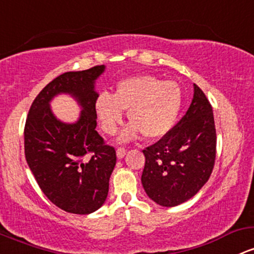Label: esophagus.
Returning <instances> with one entry per match:
<instances>
[{"label":"esophagus","instance_id":"esophagus-1","mask_svg":"<svg viewBox=\"0 0 254 254\" xmlns=\"http://www.w3.org/2000/svg\"><path fill=\"white\" fill-rule=\"evenodd\" d=\"M125 154H127V149H125L124 147H119V148L117 149V157L119 159H122Z\"/></svg>","mask_w":254,"mask_h":254}]
</instances>
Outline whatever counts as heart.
<instances>
[{"label": "heart", "mask_w": 254, "mask_h": 254, "mask_svg": "<svg viewBox=\"0 0 254 254\" xmlns=\"http://www.w3.org/2000/svg\"><path fill=\"white\" fill-rule=\"evenodd\" d=\"M182 106V90L174 80L153 74H137L117 84L116 93H100L95 112L102 131L114 135L124 122V111L131 123L122 133V141L138 132L146 138H158L170 131Z\"/></svg>", "instance_id": "obj_1"}]
</instances>
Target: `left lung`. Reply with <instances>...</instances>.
Here are the masks:
<instances>
[{
	"label": "left lung",
	"mask_w": 254,
	"mask_h": 254,
	"mask_svg": "<svg viewBox=\"0 0 254 254\" xmlns=\"http://www.w3.org/2000/svg\"><path fill=\"white\" fill-rule=\"evenodd\" d=\"M217 136L212 106L194 84V97L181 121L146 147L142 185L153 201L174 207L193 197L210 178Z\"/></svg>",
	"instance_id": "obj_1"
}]
</instances>
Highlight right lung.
Listing matches in <instances>:
<instances>
[{
    "mask_svg": "<svg viewBox=\"0 0 254 254\" xmlns=\"http://www.w3.org/2000/svg\"><path fill=\"white\" fill-rule=\"evenodd\" d=\"M104 69L99 65L53 79L33 100L25 123L27 165L43 194L68 213L88 214L101 207L116 166V149L95 130L94 82ZM59 92L72 93L83 107L76 125L52 116L49 101Z\"/></svg>",
    "mask_w": 254,
    "mask_h": 254,
    "instance_id": "right-lung-1",
    "label": "right lung"
}]
</instances>
